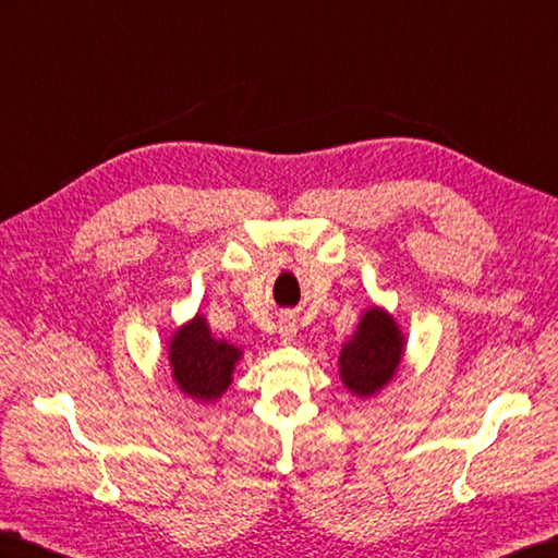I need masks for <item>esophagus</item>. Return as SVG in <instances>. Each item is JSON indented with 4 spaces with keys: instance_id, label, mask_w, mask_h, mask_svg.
<instances>
[{
    "instance_id": "obj_1",
    "label": "esophagus",
    "mask_w": 558,
    "mask_h": 558,
    "mask_svg": "<svg viewBox=\"0 0 558 558\" xmlns=\"http://www.w3.org/2000/svg\"><path fill=\"white\" fill-rule=\"evenodd\" d=\"M295 322L291 319V317H283L281 322H279V338H281V343H293V338H295Z\"/></svg>"
}]
</instances>
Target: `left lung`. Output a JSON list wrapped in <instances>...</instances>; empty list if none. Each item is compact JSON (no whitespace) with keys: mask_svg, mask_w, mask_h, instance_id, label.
Wrapping results in <instances>:
<instances>
[{"mask_svg":"<svg viewBox=\"0 0 558 558\" xmlns=\"http://www.w3.org/2000/svg\"><path fill=\"white\" fill-rule=\"evenodd\" d=\"M402 357V336L384 310H369L357 333L341 350L343 384L357 396H372L396 374Z\"/></svg>","mask_w":558,"mask_h":558,"instance_id":"1","label":"left lung"}]
</instances>
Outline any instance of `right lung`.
Here are the masks:
<instances>
[{
  "instance_id": "right-lung-1",
  "label": "right lung",
  "mask_w": 558,
  "mask_h": 558,
  "mask_svg": "<svg viewBox=\"0 0 558 558\" xmlns=\"http://www.w3.org/2000/svg\"><path fill=\"white\" fill-rule=\"evenodd\" d=\"M241 352L225 341H215L203 317L177 331L170 345L174 381L201 400L220 398L232 384V372Z\"/></svg>"
}]
</instances>
